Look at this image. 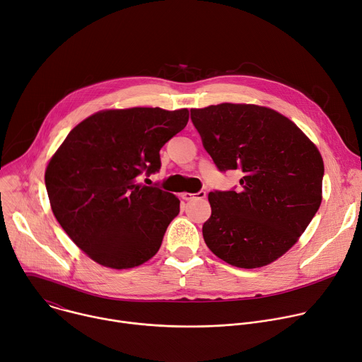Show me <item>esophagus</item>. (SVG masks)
<instances>
[{
    "mask_svg": "<svg viewBox=\"0 0 362 362\" xmlns=\"http://www.w3.org/2000/svg\"><path fill=\"white\" fill-rule=\"evenodd\" d=\"M181 197H182L184 200H187V202L194 200V199H204V197H206V191H199V192H196V194H192V192H182Z\"/></svg>",
    "mask_w": 362,
    "mask_h": 362,
    "instance_id": "1",
    "label": "esophagus"
}]
</instances>
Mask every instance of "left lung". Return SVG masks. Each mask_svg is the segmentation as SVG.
<instances>
[{"label": "left lung", "mask_w": 362, "mask_h": 362, "mask_svg": "<svg viewBox=\"0 0 362 362\" xmlns=\"http://www.w3.org/2000/svg\"><path fill=\"white\" fill-rule=\"evenodd\" d=\"M192 124L220 171L239 170V191L209 192L210 251L238 268H261L297 243L322 203L323 159L290 119L255 105L191 108Z\"/></svg>", "instance_id": "8db88e82"}]
</instances>
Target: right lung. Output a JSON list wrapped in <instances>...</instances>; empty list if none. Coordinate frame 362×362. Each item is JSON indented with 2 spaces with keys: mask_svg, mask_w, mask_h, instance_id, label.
Segmentation results:
<instances>
[{
  "mask_svg": "<svg viewBox=\"0 0 362 362\" xmlns=\"http://www.w3.org/2000/svg\"><path fill=\"white\" fill-rule=\"evenodd\" d=\"M188 116L187 108L101 110L76 124L50 158L45 182L52 211L97 264L129 269L159 251L180 200L139 177L159 171L160 148Z\"/></svg>",
  "mask_w": 362,
  "mask_h": 362,
  "instance_id": "1",
  "label": "right lung"
}]
</instances>
